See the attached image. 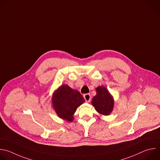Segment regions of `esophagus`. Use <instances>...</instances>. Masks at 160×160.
<instances>
[{
  "mask_svg": "<svg viewBox=\"0 0 160 160\" xmlns=\"http://www.w3.org/2000/svg\"><path fill=\"white\" fill-rule=\"evenodd\" d=\"M83 98H84V99H85V100L86 102H90L91 97H90V95L89 94H84V95H83Z\"/></svg>",
  "mask_w": 160,
  "mask_h": 160,
  "instance_id": "34e87169",
  "label": "esophagus"
}]
</instances>
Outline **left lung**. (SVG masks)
<instances>
[{"mask_svg": "<svg viewBox=\"0 0 160 160\" xmlns=\"http://www.w3.org/2000/svg\"><path fill=\"white\" fill-rule=\"evenodd\" d=\"M96 95L92 100L95 109L102 115H109L114 107V99L108 90L104 86L96 88Z\"/></svg>", "mask_w": 160, "mask_h": 160, "instance_id": "obj_1", "label": "left lung"}]
</instances>
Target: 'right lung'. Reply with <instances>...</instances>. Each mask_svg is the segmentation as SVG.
<instances>
[{"label":"right lung","instance_id":"1","mask_svg":"<svg viewBox=\"0 0 160 160\" xmlns=\"http://www.w3.org/2000/svg\"><path fill=\"white\" fill-rule=\"evenodd\" d=\"M85 102L78 90L68 85H62L53 93L52 107L58 116L68 122H72L77 108Z\"/></svg>","mask_w":160,"mask_h":160}]
</instances>
